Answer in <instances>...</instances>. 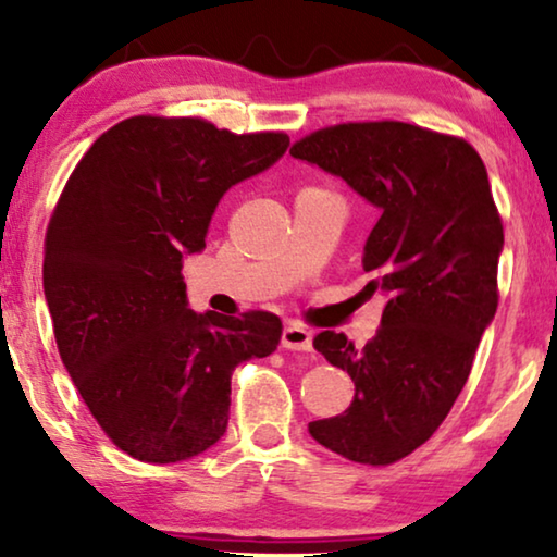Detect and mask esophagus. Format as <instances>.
I'll list each match as a JSON object with an SVG mask.
<instances>
[{
  "instance_id": "1",
  "label": "esophagus",
  "mask_w": 557,
  "mask_h": 557,
  "mask_svg": "<svg viewBox=\"0 0 557 557\" xmlns=\"http://www.w3.org/2000/svg\"><path fill=\"white\" fill-rule=\"evenodd\" d=\"M281 347L294 349V352H311L314 349V334L299 324H288L281 332Z\"/></svg>"
}]
</instances>
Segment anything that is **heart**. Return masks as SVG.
<instances>
[{
  "label": "heart",
  "mask_w": 557,
  "mask_h": 557,
  "mask_svg": "<svg viewBox=\"0 0 557 557\" xmlns=\"http://www.w3.org/2000/svg\"><path fill=\"white\" fill-rule=\"evenodd\" d=\"M307 193H314V189H307Z\"/></svg>",
  "instance_id": "1"
}]
</instances>
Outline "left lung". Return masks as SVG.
<instances>
[{
    "instance_id": "1",
    "label": "left lung",
    "mask_w": 557,
    "mask_h": 557,
    "mask_svg": "<svg viewBox=\"0 0 557 557\" xmlns=\"http://www.w3.org/2000/svg\"><path fill=\"white\" fill-rule=\"evenodd\" d=\"M292 157L380 210L362 253L375 276L364 294L385 296L380 330L362 349L345 334H317L314 349L352 377L355 398L309 433L349 461L383 467L444 423L497 311L505 233L490 177L463 139L400 121L322 128Z\"/></svg>"
}]
</instances>
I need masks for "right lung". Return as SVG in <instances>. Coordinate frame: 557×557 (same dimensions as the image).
<instances>
[{"label": "right lung", "mask_w": 557, "mask_h": 557, "mask_svg": "<svg viewBox=\"0 0 557 557\" xmlns=\"http://www.w3.org/2000/svg\"><path fill=\"white\" fill-rule=\"evenodd\" d=\"M288 149L202 119L134 116L98 136L60 195L42 288L67 375L121 451L177 463L225 436L231 375L269 357L281 319L189 309L182 263L202 253L227 189Z\"/></svg>", "instance_id": "right-lung-1"}]
</instances>
